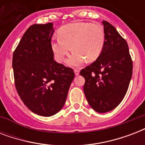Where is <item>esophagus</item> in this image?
Returning a JSON list of instances; mask_svg holds the SVG:
<instances>
[{"label":"esophagus","mask_w":145,"mask_h":145,"mask_svg":"<svg viewBox=\"0 0 145 145\" xmlns=\"http://www.w3.org/2000/svg\"><path fill=\"white\" fill-rule=\"evenodd\" d=\"M74 74H75V75H76V76L79 75V74H80L79 69H74Z\"/></svg>","instance_id":"esophagus-1"}]
</instances>
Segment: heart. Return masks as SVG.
Masks as SVG:
<instances>
[{
	"mask_svg": "<svg viewBox=\"0 0 145 145\" xmlns=\"http://www.w3.org/2000/svg\"><path fill=\"white\" fill-rule=\"evenodd\" d=\"M58 36L51 41L55 59L62 62L72 48L74 52L67 61L70 66H79L85 60H96L105 43L104 27L98 23L75 22L67 24L59 28Z\"/></svg>",
	"mask_w": 145,
	"mask_h": 145,
	"instance_id": "obj_1",
	"label": "heart"
}]
</instances>
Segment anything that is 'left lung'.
<instances>
[{"mask_svg":"<svg viewBox=\"0 0 145 145\" xmlns=\"http://www.w3.org/2000/svg\"><path fill=\"white\" fill-rule=\"evenodd\" d=\"M105 43L101 55L82 69L84 91L89 105L99 113L114 109L126 95L133 74V61L128 44L116 28L102 21Z\"/></svg>","mask_w":145,"mask_h":145,"instance_id":"8db88e82","label":"left lung"}]
</instances>
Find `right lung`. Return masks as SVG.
Returning <instances> with one entry per match:
<instances>
[{
  "mask_svg": "<svg viewBox=\"0 0 145 145\" xmlns=\"http://www.w3.org/2000/svg\"><path fill=\"white\" fill-rule=\"evenodd\" d=\"M53 24H35L22 37L12 56L15 85L33 113L50 117L65 103L74 78L73 69L54 60L51 39Z\"/></svg>",
  "mask_w": 145,
  "mask_h": 145,
  "instance_id": "add662e5",
  "label": "right lung"
}]
</instances>
